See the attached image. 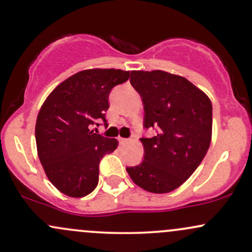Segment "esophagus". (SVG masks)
Instances as JSON below:
<instances>
[{
    "label": "esophagus",
    "mask_w": 252,
    "mask_h": 252,
    "mask_svg": "<svg viewBox=\"0 0 252 252\" xmlns=\"http://www.w3.org/2000/svg\"><path fill=\"white\" fill-rule=\"evenodd\" d=\"M118 141H120L121 144H126V143L129 142L128 138H123V137H118Z\"/></svg>",
    "instance_id": "1"
}]
</instances>
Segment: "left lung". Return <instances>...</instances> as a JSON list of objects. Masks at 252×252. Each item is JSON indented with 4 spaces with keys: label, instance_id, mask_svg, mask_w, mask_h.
<instances>
[{
    "label": "left lung",
    "instance_id": "1",
    "mask_svg": "<svg viewBox=\"0 0 252 252\" xmlns=\"http://www.w3.org/2000/svg\"><path fill=\"white\" fill-rule=\"evenodd\" d=\"M130 83L142 98L144 128H156L158 134L141 138L143 161L126 172L148 192H172L194 173L209 150L212 103L186 78L164 71H131Z\"/></svg>",
    "mask_w": 252,
    "mask_h": 252
}]
</instances>
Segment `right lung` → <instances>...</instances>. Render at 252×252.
Wrapping results in <instances>:
<instances>
[{
  "label": "right lung",
  "mask_w": 252,
  "mask_h": 252,
  "mask_svg": "<svg viewBox=\"0 0 252 252\" xmlns=\"http://www.w3.org/2000/svg\"><path fill=\"white\" fill-rule=\"evenodd\" d=\"M129 77L130 71L115 68L80 71L43 102L35 124L37 155L48 180L63 194L82 198L97 187L100 160L118 142L91 128L98 120L106 122L110 91Z\"/></svg>",
  "instance_id": "1"
}]
</instances>
